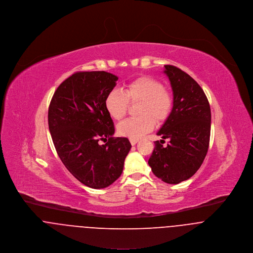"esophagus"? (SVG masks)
I'll list each match as a JSON object with an SVG mask.
<instances>
[{"mask_svg": "<svg viewBox=\"0 0 253 253\" xmlns=\"http://www.w3.org/2000/svg\"><path fill=\"white\" fill-rule=\"evenodd\" d=\"M138 142H139V140H138V139H130V143H131V145H132V146H135Z\"/></svg>", "mask_w": 253, "mask_h": 253, "instance_id": "34e87169", "label": "esophagus"}]
</instances>
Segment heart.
Here are the masks:
<instances>
[{
  "instance_id": "obj_1",
  "label": "heart",
  "mask_w": 253,
  "mask_h": 253,
  "mask_svg": "<svg viewBox=\"0 0 253 253\" xmlns=\"http://www.w3.org/2000/svg\"><path fill=\"white\" fill-rule=\"evenodd\" d=\"M140 102V116L128 118L117 126L118 134L130 139H139L150 132L154 122H164L173 108V97L163 84L150 76L136 78L123 87L110 91L104 101L105 109L114 120H121L127 113L129 104Z\"/></svg>"
}]
</instances>
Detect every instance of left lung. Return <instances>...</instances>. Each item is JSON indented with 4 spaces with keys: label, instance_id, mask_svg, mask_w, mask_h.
Returning <instances> with one entry per match:
<instances>
[{
    "label": "left lung",
    "instance_id": "8db88e82",
    "mask_svg": "<svg viewBox=\"0 0 253 253\" xmlns=\"http://www.w3.org/2000/svg\"><path fill=\"white\" fill-rule=\"evenodd\" d=\"M173 91V108L157 132L149 159L153 174L167 184L190 179L202 166L209 147L211 111L202 87L174 65H164ZM169 144L163 146L164 140Z\"/></svg>",
    "mask_w": 253,
    "mask_h": 253
}]
</instances>
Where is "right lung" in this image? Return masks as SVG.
<instances>
[{
	"label": "right lung",
	"mask_w": 253,
	"mask_h": 253,
	"mask_svg": "<svg viewBox=\"0 0 253 253\" xmlns=\"http://www.w3.org/2000/svg\"><path fill=\"white\" fill-rule=\"evenodd\" d=\"M117 80L105 71L76 72L58 86L49 106L55 151L67 170L92 189L106 188L120 177L131 149L127 138L112 137L114 125L104 105Z\"/></svg>",
	"instance_id": "1"
}]
</instances>
